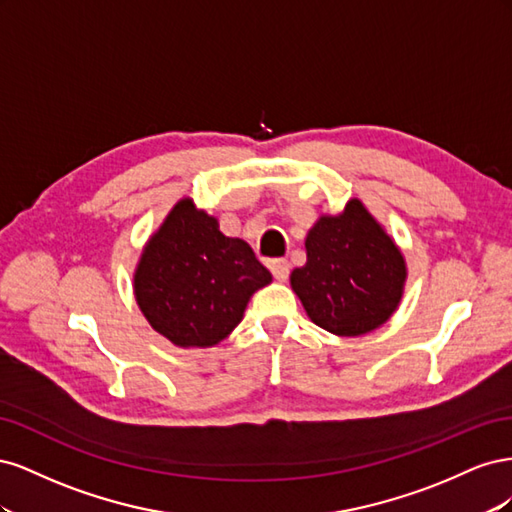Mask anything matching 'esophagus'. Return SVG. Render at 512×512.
<instances>
[{"label":"esophagus","instance_id":"esophagus-1","mask_svg":"<svg viewBox=\"0 0 512 512\" xmlns=\"http://www.w3.org/2000/svg\"><path fill=\"white\" fill-rule=\"evenodd\" d=\"M271 273H273L275 280H280V282L288 280V275H290V265H288V260H286V258H277V260H273V262H271Z\"/></svg>","mask_w":512,"mask_h":512}]
</instances>
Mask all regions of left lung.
<instances>
[{
	"instance_id": "1",
	"label": "left lung",
	"mask_w": 512,
	"mask_h": 512,
	"mask_svg": "<svg viewBox=\"0 0 512 512\" xmlns=\"http://www.w3.org/2000/svg\"><path fill=\"white\" fill-rule=\"evenodd\" d=\"M307 262L290 275L307 316L324 331L354 337L378 329L397 309L406 260L361 200L324 215L305 239Z\"/></svg>"
}]
</instances>
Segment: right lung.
Segmentation results:
<instances>
[{"instance_id": "right-lung-1", "label": "right lung", "mask_w": 512, "mask_h": 512, "mask_svg": "<svg viewBox=\"0 0 512 512\" xmlns=\"http://www.w3.org/2000/svg\"><path fill=\"white\" fill-rule=\"evenodd\" d=\"M271 282L252 247L224 237L218 220L183 198L145 247L134 273L138 307L181 348L222 342L252 294Z\"/></svg>"}]
</instances>
